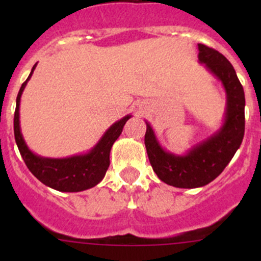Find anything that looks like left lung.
<instances>
[{
  "mask_svg": "<svg viewBox=\"0 0 261 261\" xmlns=\"http://www.w3.org/2000/svg\"><path fill=\"white\" fill-rule=\"evenodd\" d=\"M198 59L223 84L227 98L223 125L186 155L168 152L158 143L146 122L145 146L152 169L160 180L177 188H198L211 183L240 147L245 133V94L232 64L217 50L198 44Z\"/></svg>",
  "mask_w": 261,
  "mask_h": 261,
  "instance_id": "left-lung-1",
  "label": "left lung"
}]
</instances>
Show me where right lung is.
Instances as JSON below:
<instances>
[{
	"instance_id": "right-lung-1",
	"label": "right lung",
	"mask_w": 261,
	"mask_h": 261,
	"mask_svg": "<svg viewBox=\"0 0 261 261\" xmlns=\"http://www.w3.org/2000/svg\"><path fill=\"white\" fill-rule=\"evenodd\" d=\"M36 64L31 69L28 80L22 83L16 98V110L14 117L15 140L26 167L41 183L60 192H81L97 186L106 174L110 167V151L114 143L122 133L126 121L131 117L125 116L115 122L105 133L97 145L87 154L74 155L64 159H51L34 154L22 138L20 130V99L26 83L33 75Z\"/></svg>"
}]
</instances>
